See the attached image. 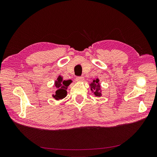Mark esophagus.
Masks as SVG:
<instances>
[{"mask_svg": "<svg viewBox=\"0 0 157 157\" xmlns=\"http://www.w3.org/2000/svg\"><path fill=\"white\" fill-rule=\"evenodd\" d=\"M84 77H78L76 78V80H77V82H82L84 80Z\"/></svg>", "mask_w": 157, "mask_h": 157, "instance_id": "34e87169", "label": "esophagus"}]
</instances>
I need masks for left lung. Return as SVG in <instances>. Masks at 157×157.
I'll use <instances>...</instances> for the list:
<instances>
[{"label":"left lung","instance_id":"1","mask_svg":"<svg viewBox=\"0 0 157 157\" xmlns=\"http://www.w3.org/2000/svg\"><path fill=\"white\" fill-rule=\"evenodd\" d=\"M90 88L96 96L101 97L102 96L101 84L99 83V79L98 78L94 80L93 82L90 84Z\"/></svg>","mask_w":157,"mask_h":157}]
</instances>
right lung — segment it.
Listing matches in <instances>:
<instances>
[{
  "instance_id": "1",
  "label": "right lung",
  "mask_w": 157,
  "mask_h": 157,
  "mask_svg": "<svg viewBox=\"0 0 157 157\" xmlns=\"http://www.w3.org/2000/svg\"><path fill=\"white\" fill-rule=\"evenodd\" d=\"M71 82H72L71 80H63V77L59 75L54 82V86L56 87V91L55 94H52V97L56 100H60V99H63L64 98H65L67 94V88Z\"/></svg>"
}]
</instances>
